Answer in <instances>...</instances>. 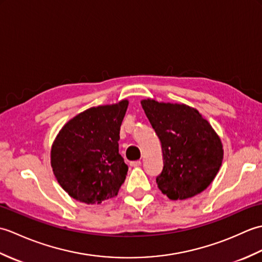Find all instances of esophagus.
Masks as SVG:
<instances>
[{
    "mask_svg": "<svg viewBox=\"0 0 262 262\" xmlns=\"http://www.w3.org/2000/svg\"><path fill=\"white\" fill-rule=\"evenodd\" d=\"M142 164V162H141V161H132V162L129 163V165L130 166H140Z\"/></svg>",
    "mask_w": 262,
    "mask_h": 262,
    "instance_id": "1",
    "label": "esophagus"
}]
</instances>
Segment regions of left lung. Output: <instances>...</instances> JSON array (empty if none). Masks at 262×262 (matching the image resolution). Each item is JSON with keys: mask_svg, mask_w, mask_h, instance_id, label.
Instances as JSON below:
<instances>
[{"mask_svg": "<svg viewBox=\"0 0 262 262\" xmlns=\"http://www.w3.org/2000/svg\"><path fill=\"white\" fill-rule=\"evenodd\" d=\"M143 109L160 138L163 170L158 187L170 199L200 193L214 180L223 160L220 137L196 109L143 100Z\"/></svg>", "mask_w": 262, "mask_h": 262, "instance_id": "obj_1", "label": "left lung"}]
</instances>
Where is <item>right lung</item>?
Segmentation results:
<instances>
[{
  "label": "right lung",
  "mask_w": 262,
  "mask_h": 262,
  "mask_svg": "<svg viewBox=\"0 0 262 262\" xmlns=\"http://www.w3.org/2000/svg\"><path fill=\"white\" fill-rule=\"evenodd\" d=\"M127 100L88 109L60 129L52 147V168L71 197L100 204L117 196L128 165L119 154V133Z\"/></svg>",
  "instance_id": "obj_1"
}]
</instances>
